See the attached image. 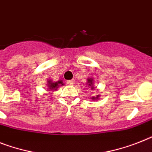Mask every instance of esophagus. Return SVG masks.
Segmentation results:
<instances>
[{
    "instance_id": "34e87169",
    "label": "esophagus",
    "mask_w": 152,
    "mask_h": 152,
    "mask_svg": "<svg viewBox=\"0 0 152 152\" xmlns=\"http://www.w3.org/2000/svg\"><path fill=\"white\" fill-rule=\"evenodd\" d=\"M67 84H68L69 85H72L75 84V81H74L73 79H71V80H68L67 81Z\"/></svg>"
}]
</instances>
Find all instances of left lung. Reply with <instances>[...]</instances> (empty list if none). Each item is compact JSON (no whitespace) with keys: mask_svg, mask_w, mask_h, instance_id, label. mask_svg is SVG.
Returning a JSON list of instances; mask_svg holds the SVG:
<instances>
[{"mask_svg":"<svg viewBox=\"0 0 152 152\" xmlns=\"http://www.w3.org/2000/svg\"><path fill=\"white\" fill-rule=\"evenodd\" d=\"M87 85L89 86V88H91V89H93L94 87H93V84H92V80L91 79H88V83ZM99 96H98L97 97L95 98V97H92V99H98V97H99Z\"/></svg>","mask_w":152,"mask_h":152,"instance_id":"obj_1","label":"left lung"}]
</instances>
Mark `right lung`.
Returning <instances> with one entry per match:
<instances>
[{"instance_id":"add662e5","label":"right lung","mask_w":152,"mask_h":152,"mask_svg":"<svg viewBox=\"0 0 152 152\" xmlns=\"http://www.w3.org/2000/svg\"><path fill=\"white\" fill-rule=\"evenodd\" d=\"M48 85H49V88H50V89H55V88H58V86H60V85H64V84H63V82L61 81H57V82H54V83H53L52 81H50Z\"/></svg>"}]
</instances>
